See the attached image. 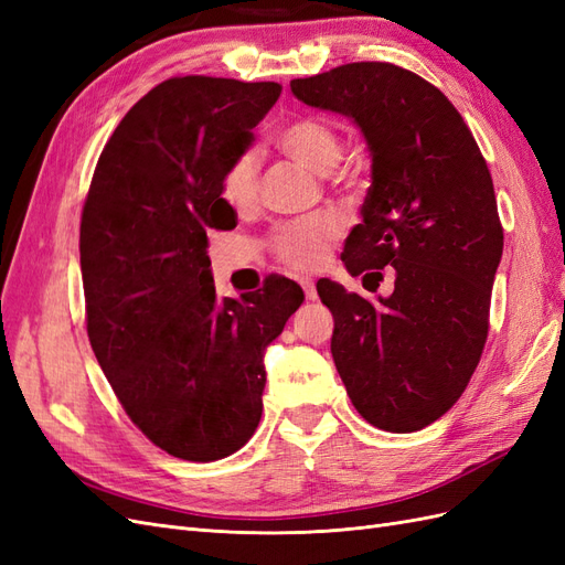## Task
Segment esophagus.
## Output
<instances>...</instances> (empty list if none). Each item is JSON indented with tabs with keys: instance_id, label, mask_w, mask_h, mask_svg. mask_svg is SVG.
Masks as SVG:
<instances>
[{
	"instance_id": "34e87169",
	"label": "esophagus",
	"mask_w": 565,
	"mask_h": 565,
	"mask_svg": "<svg viewBox=\"0 0 565 565\" xmlns=\"http://www.w3.org/2000/svg\"><path fill=\"white\" fill-rule=\"evenodd\" d=\"M299 285L303 287V295H306V299H309V301L318 299V292H316V282H313L311 278H301V280H299Z\"/></svg>"
}]
</instances>
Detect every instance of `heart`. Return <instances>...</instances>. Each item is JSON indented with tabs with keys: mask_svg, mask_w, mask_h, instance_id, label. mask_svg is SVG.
I'll return each instance as SVG.
<instances>
[{
	"mask_svg": "<svg viewBox=\"0 0 565 565\" xmlns=\"http://www.w3.org/2000/svg\"><path fill=\"white\" fill-rule=\"evenodd\" d=\"M287 158L324 174L341 158V134L328 119L309 115L289 122L276 139ZM218 195L231 210L247 212L259 200V160L252 150L235 156L218 179ZM341 233V221L332 214L289 221L270 237L273 252L292 268H313L320 264L324 249Z\"/></svg>",
	"mask_w": 565,
	"mask_h": 565,
	"instance_id": "1",
	"label": "heart"
}]
</instances>
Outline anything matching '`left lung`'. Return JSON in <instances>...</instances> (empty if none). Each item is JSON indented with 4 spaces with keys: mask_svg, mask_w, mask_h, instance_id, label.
Instances as JSON below:
<instances>
[{
    "mask_svg": "<svg viewBox=\"0 0 565 565\" xmlns=\"http://www.w3.org/2000/svg\"><path fill=\"white\" fill-rule=\"evenodd\" d=\"M289 87L361 127L372 185L341 262L377 287L393 268V292L377 301L318 280L337 372L372 426L419 431L465 393L488 339L504 247L488 164L446 94L405 67L347 63Z\"/></svg>",
    "mask_w": 565,
    "mask_h": 565,
    "instance_id": "obj_1",
    "label": "left lung"
}]
</instances>
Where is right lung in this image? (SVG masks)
<instances>
[{
  "label": "right lung",
  "mask_w": 565,
  "mask_h": 565,
  "mask_svg": "<svg viewBox=\"0 0 565 565\" xmlns=\"http://www.w3.org/2000/svg\"><path fill=\"white\" fill-rule=\"evenodd\" d=\"M280 92L278 82L164 79L117 125L84 200L79 266L96 361L129 419L179 459H224L252 438L264 351L303 301L280 276L216 301L207 256V233L237 224L221 172Z\"/></svg>",
  "instance_id": "obj_1"
}]
</instances>
